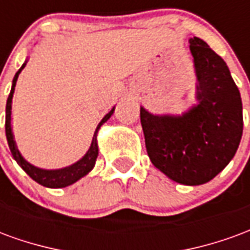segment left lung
<instances>
[{"instance_id":"obj_1","label":"left lung","mask_w":250,"mask_h":250,"mask_svg":"<svg viewBox=\"0 0 250 250\" xmlns=\"http://www.w3.org/2000/svg\"><path fill=\"white\" fill-rule=\"evenodd\" d=\"M199 104L184 116H154L141 108L152 165L182 185L209 182L234 157L242 136V103L226 62L198 37L190 39Z\"/></svg>"}]
</instances>
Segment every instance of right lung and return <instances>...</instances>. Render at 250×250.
Wrapping results in <instances>:
<instances>
[{
  "label": "right lung",
  "mask_w": 250,
  "mask_h": 250,
  "mask_svg": "<svg viewBox=\"0 0 250 250\" xmlns=\"http://www.w3.org/2000/svg\"><path fill=\"white\" fill-rule=\"evenodd\" d=\"M25 64L19 69V72L14 75L13 79V85H12V89H10V93H9L8 102H6V116H5V132H6V139H8V145L10 151H12V155L17 161L20 166L22 167L25 173L29 175L30 178L36 181L37 184L42 185L45 188H65L68 185H72L76 182L77 179H80L82 177H84L85 174H88L92 167L95 166V162H96V158H98V143H96V135H98V130L100 128V125H103L104 122L111 118V115L114 112V108L109 111L108 114L104 116L102 122L99 123L98 127H96V131L93 134L92 143H91V147L88 152L84 155V157L76 162L75 165H72L69 167L62 168V170H42V168H37L35 166H32L30 163H28L25 161L24 158L21 157V154L17 150L16 147V142L13 139V134H12V127H10V114H12V98H13L14 93V87H16V82H17V77H19V73L22 69H24Z\"/></svg>",
  "instance_id": "1"
}]
</instances>
